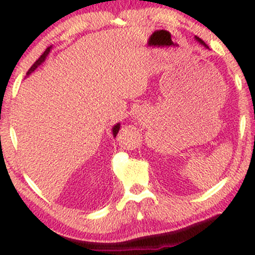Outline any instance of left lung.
<instances>
[{
  "label": "left lung",
  "instance_id": "left-lung-1",
  "mask_svg": "<svg viewBox=\"0 0 255 255\" xmlns=\"http://www.w3.org/2000/svg\"><path fill=\"white\" fill-rule=\"evenodd\" d=\"M195 39H197V40H198V42H199V43H200V44H203V45H204V46H206V48H209V46H207V44H206V43H205L203 39H200V38H199V37H195Z\"/></svg>",
  "mask_w": 255,
  "mask_h": 255
}]
</instances>
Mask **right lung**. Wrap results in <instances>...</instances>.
<instances>
[{"mask_svg":"<svg viewBox=\"0 0 255 255\" xmlns=\"http://www.w3.org/2000/svg\"><path fill=\"white\" fill-rule=\"evenodd\" d=\"M50 48H51V46H49V48H46V50H45V51H44L42 55H40V57H39V58H38V60L36 61V62H34L33 64H32V66H31V68H30V69H28V71H27V73H26V74H27V75H28V74H31V73H32V72H33V71H34V69H36V68H37V67H38V66H39V64L43 62V61H45V57H46V56H48L49 51H50ZM119 129H120V125H116V126H115V127H114V128H113V134H114V136H116V134H118V131H119Z\"/></svg>","mask_w":255,"mask_h":255,"instance_id":"add662e5","label":"right lung"}]
</instances>
